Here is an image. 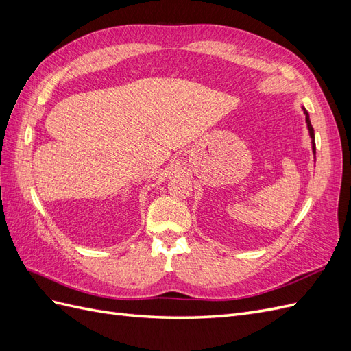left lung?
I'll return each instance as SVG.
<instances>
[{
  "label": "left lung",
  "instance_id": "1",
  "mask_svg": "<svg viewBox=\"0 0 351 351\" xmlns=\"http://www.w3.org/2000/svg\"><path fill=\"white\" fill-rule=\"evenodd\" d=\"M304 111V115H306V123H307V129H309V134H311V139H312V151L313 154H316V146H315V133H313V127L311 124V120H309V114H307V111L303 108Z\"/></svg>",
  "mask_w": 351,
  "mask_h": 351
}]
</instances>
